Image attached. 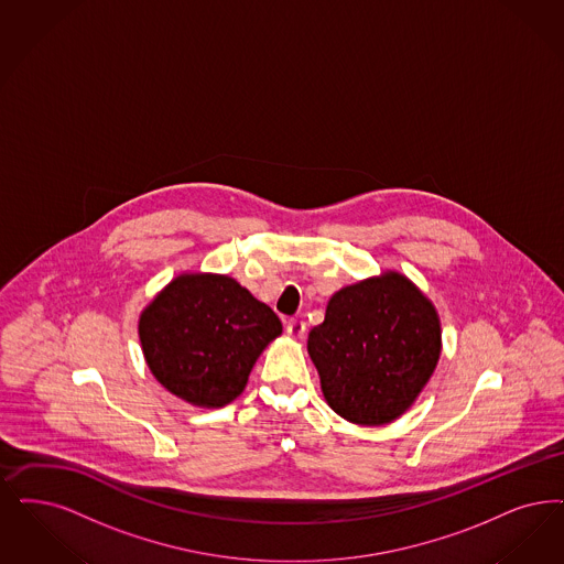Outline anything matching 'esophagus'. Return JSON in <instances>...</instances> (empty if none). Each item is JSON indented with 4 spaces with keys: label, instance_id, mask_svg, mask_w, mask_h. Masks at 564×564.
Wrapping results in <instances>:
<instances>
[{
    "label": "esophagus",
    "instance_id": "esophagus-1",
    "mask_svg": "<svg viewBox=\"0 0 564 564\" xmlns=\"http://www.w3.org/2000/svg\"><path fill=\"white\" fill-rule=\"evenodd\" d=\"M285 332L292 338H302L306 334V323L302 318H290L288 325H285Z\"/></svg>",
    "mask_w": 564,
    "mask_h": 564
}]
</instances>
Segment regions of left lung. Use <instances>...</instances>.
Masks as SVG:
<instances>
[{
	"label": "left lung",
	"mask_w": 564,
	"mask_h": 564,
	"mask_svg": "<svg viewBox=\"0 0 564 564\" xmlns=\"http://www.w3.org/2000/svg\"><path fill=\"white\" fill-rule=\"evenodd\" d=\"M321 390L344 420L382 426L403 415L441 357V321L401 272L334 293L308 334Z\"/></svg>",
	"instance_id": "8db88e82"
}]
</instances>
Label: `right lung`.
I'll list each match as a JSON object with an SVG mask.
<instances>
[{
	"label": "right lung",
	"instance_id": "add662e5",
	"mask_svg": "<svg viewBox=\"0 0 564 564\" xmlns=\"http://www.w3.org/2000/svg\"><path fill=\"white\" fill-rule=\"evenodd\" d=\"M283 325L226 274H181L142 311L138 336L158 382L191 405L235 401Z\"/></svg>",
	"mask_w": 564,
	"mask_h": 564
}]
</instances>
